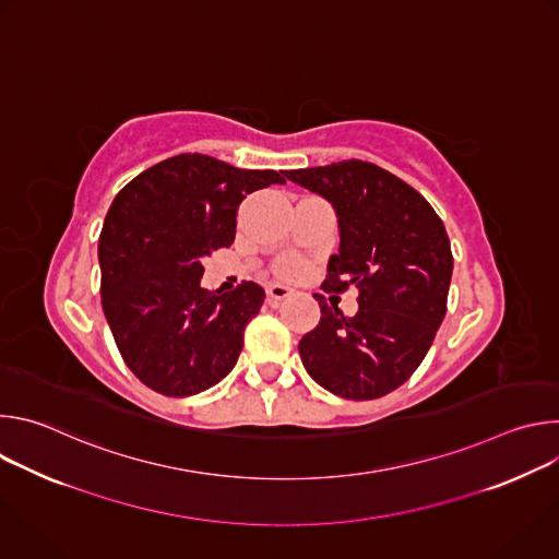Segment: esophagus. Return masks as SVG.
<instances>
[{"label":"esophagus","mask_w":559,"mask_h":559,"mask_svg":"<svg viewBox=\"0 0 559 559\" xmlns=\"http://www.w3.org/2000/svg\"><path fill=\"white\" fill-rule=\"evenodd\" d=\"M292 294V287H287V285H283V283H272V285H267V298L270 300H283V298H287Z\"/></svg>","instance_id":"34e87169"}]
</instances>
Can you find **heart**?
Segmentation results:
<instances>
[{
  "instance_id": "obj_1",
  "label": "heart",
  "mask_w": 559,
  "mask_h": 559,
  "mask_svg": "<svg viewBox=\"0 0 559 559\" xmlns=\"http://www.w3.org/2000/svg\"><path fill=\"white\" fill-rule=\"evenodd\" d=\"M281 274H285V276H298L300 272H302V265L298 263V261H285V263H281Z\"/></svg>"
}]
</instances>
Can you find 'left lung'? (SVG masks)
I'll use <instances>...</instances> for the list:
<instances>
[{"label":"left lung","instance_id":"left-lung-1","mask_svg":"<svg viewBox=\"0 0 559 559\" xmlns=\"http://www.w3.org/2000/svg\"><path fill=\"white\" fill-rule=\"evenodd\" d=\"M285 177L336 210L341 248L323 289H358L354 316L313 294L321 323L300 338V360L341 397L386 395L418 369L447 313L453 257L444 223L403 179L358 158Z\"/></svg>","mask_w":559,"mask_h":559}]
</instances>
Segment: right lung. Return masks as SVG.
I'll return each mask as SVG.
<instances>
[{
  "mask_svg": "<svg viewBox=\"0 0 559 559\" xmlns=\"http://www.w3.org/2000/svg\"><path fill=\"white\" fill-rule=\"evenodd\" d=\"M285 170H241L207 154H177L134 177L99 236L102 305L130 371L156 393L194 395L223 380L243 349L265 292L243 281L201 287L203 259L229 248L241 201Z\"/></svg>",
  "mask_w": 559,
  "mask_h": 559,
  "instance_id": "1",
  "label": "right lung"
}]
</instances>
